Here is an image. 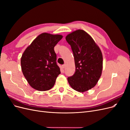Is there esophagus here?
I'll list each match as a JSON object with an SVG mask.
<instances>
[{"label":"esophagus","instance_id":"1","mask_svg":"<svg viewBox=\"0 0 130 130\" xmlns=\"http://www.w3.org/2000/svg\"><path fill=\"white\" fill-rule=\"evenodd\" d=\"M66 67V64H63V65H62V68H64Z\"/></svg>","mask_w":130,"mask_h":130}]
</instances>
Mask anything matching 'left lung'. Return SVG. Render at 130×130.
<instances>
[{"label": "left lung", "instance_id": "obj_1", "mask_svg": "<svg viewBox=\"0 0 130 130\" xmlns=\"http://www.w3.org/2000/svg\"><path fill=\"white\" fill-rule=\"evenodd\" d=\"M66 40L71 46L75 65V72L68 77V81L76 91H87L96 85L101 75V51L92 37L83 30L73 31L67 35Z\"/></svg>", "mask_w": 130, "mask_h": 130}]
</instances>
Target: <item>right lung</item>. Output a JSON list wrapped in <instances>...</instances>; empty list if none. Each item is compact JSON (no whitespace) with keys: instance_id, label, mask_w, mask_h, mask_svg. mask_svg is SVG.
<instances>
[{"instance_id":"obj_1","label":"right lung","mask_w":130,"mask_h":130,"mask_svg":"<svg viewBox=\"0 0 130 130\" xmlns=\"http://www.w3.org/2000/svg\"><path fill=\"white\" fill-rule=\"evenodd\" d=\"M62 37L61 35L42 33L23 53L21 60L22 72L35 89L40 91L50 89L60 74L54 48Z\"/></svg>"}]
</instances>
